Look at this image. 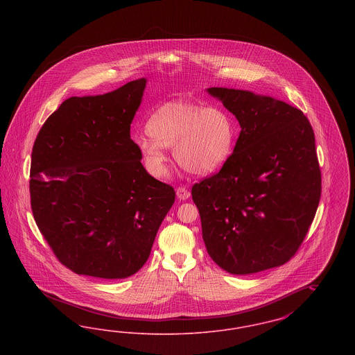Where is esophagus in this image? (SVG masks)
I'll return each mask as SVG.
<instances>
[{"label": "esophagus", "instance_id": "esophagus-1", "mask_svg": "<svg viewBox=\"0 0 355 355\" xmlns=\"http://www.w3.org/2000/svg\"><path fill=\"white\" fill-rule=\"evenodd\" d=\"M177 197L180 198V200H182V201H185V200H187L189 197H190V191L186 189V187H178L177 189Z\"/></svg>", "mask_w": 355, "mask_h": 355}]
</instances>
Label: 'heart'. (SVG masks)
<instances>
[{"label":"heart","instance_id":"b5f03b06","mask_svg":"<svg viewBox=\"0 0 355 355\" xmlns=\"http://www.w3.org/2000/svg\"><path fill=\"white\" fill-rule=\"evenodd\" d=\"M146 133L135 144L146 170L161 178L168 171L166 148L187 171L207 175L227 164L236 146L233 116L218 105L169 101L159 105L146 121Z\"/></svg>","mask_w":355,"mask_h":355}]
</instances>
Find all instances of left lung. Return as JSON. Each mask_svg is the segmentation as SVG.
I'll list each match as a JSON object with an SVG mask.
<instances>
[{
    "mask_svg": "<svg viewBox=\"0 0 355 355\" xmlns=\"http://www.w3.org/2000/svg\"><path fill=\"white\" fill-rule=\"evenodd\" d=\"M206 92L241 126L227 164L191 189L206 250L236 275L278 268L297 253L321 198L313 128L300 109L269 96Z\"/></svg>",
    "mask_w": 355,
    "mask_h": 355,
    "instance_id": "left-lung-1",
    "label": "left lung"
}]
</instances>
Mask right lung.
I'll list each match as a JSON object with an SVG mask.
<instances>
[{"mask_svg":"<svg viewBox=\"0 0 355 355\" xmlns=\"http://www.w3.org/2000/svg\"><path fill=\"white\" fill-rule=\"evenodd\" d=\"M146 78L70 97L34 142L31 203L58 261L77 274L128 278L148 261L175 191L142 166L130 138Z\"/></svg>","mask_w":355,"mask_h":355,"instance_id":"1","label":"right lung"}]
</instances>
